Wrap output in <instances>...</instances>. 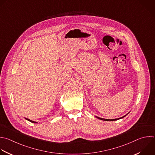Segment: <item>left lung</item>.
I'll return each mask as SVG.
<instances>
[{"mask_svg": "<svg viewBox=\"0 0 155 155\" xmlns=\"http://www.w3.org/2000/svg\"><path fill=\"white\" fill-rule=\"evenodd\" d=\"M125 116H126V115H125V116H124V117H120V118H119V119H103V118H100V117H97V116H96V117H97L98 119H100V120H105V121H113V120H119V119H122V118H123V117H125Z\"/></svg>", "mask_w": 155, "mask_h": 155, "instance_id": "obj_1", "label": "left lung"}]
</instances>
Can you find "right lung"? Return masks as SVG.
Segmentation results:
<instances>
[{"mask_svg":"<svg viewBox=\"0 0 155 155\" xmlns=\"http://www.w3.org/2000/svg\"><path fill=\"white\" fill-rule=\"evenodd\" d=\"M26 119V118H25ZM27 120H28V121H30V122H32V123H36V122H34V121H32V120H30V119H26Z\"/></svg>","mask_w":155,"mask_h":155,"instance_id":"obj_1","label":"right lung"}]
</instances>
